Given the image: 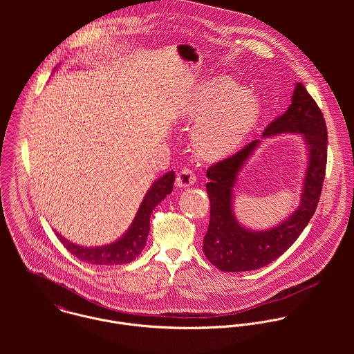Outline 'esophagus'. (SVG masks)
<instances>
[{
  "instance_id": "1",
  "label": "esophagus",
  "mask_w": 354,
  "mask_h": 354,
  "mask_svg": "<svg viewBox=\"0 0 354 354\" xmlns=\"http://www.w3.org/2000/svg\"><path fill=\"white\" fill-rule=\"evenodd\" d=\"M176 183L180 188H187V187H191L196 183V176L192 170L189 169H183L178 174H177V178H176Z\"/></svg>"
}]
</instances>
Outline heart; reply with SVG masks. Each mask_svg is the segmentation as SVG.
Returning a JSON list of instances; mask_svg holds the SVG:
<instances>
[{
    "label": "heart",
    "instance_id": "heart-1",
    "mask_svg": "<svg viewBox=\"0 0 354 354\" xmlns=\"http://www.w3.org/2000/svg\"><path fill=\"white\" fill-rule=\"evenodd\" d=\"M261 104L252 91L230 76L218 75L201 83L187 100L181 115L198 121L192 145L204 159H221L236 151L260 118Z\"/></svg>",
    "mask_w": 354,
    "mask_h": 354
}]
</instances>
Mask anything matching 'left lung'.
<instances>
[{"label": "left lung", "instance_id": "left-lung-1", "mask_svg": "<svg viewBox=\"0 0 354 354\" xmlns=\"http://www.w3.org/2000/svg\"><path fill=\"white\" fill-rule=\"evenodd\" d=\"M283 133L303 136L308 160L300 204L286 219L270 229L245 227L233 209L239 174L261 140H253L207 170L205 188L211 209L208 230L203 239V252L221 271L241 272L270 264L289 250L315 214L326 174L327 128L319 106L301 83H296L288 110L264 129L261 138Z\"/></svg>", "mask_w": 354, "mask_h": 354}]
</instances>
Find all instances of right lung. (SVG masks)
<instances>
[{
	"label": "right lung",
	"mask_w": 354,
	"mask_h": 354,
	"mask_svg": "<svg viewBox=\"0 0 354 354\" xmlns=\"http://www.w3.org/2000/svg\"><path fill=\"white\" fill-rule=\"evenodd\" d=\"M174 178H176L174 171L170 170L166 174H163L160 178L152 183L150 189L145 195L143 202L140 203V207L128 230L118 240L110 244H104L100 247H83L66 240L62 234L54 230L55 236L69 252L88 264H94V266L127 264L135 260L145 250L147 236L150 233V218H151L152 209L169 194H171Z\"/></svg>",
	"instance_id": "1"
}]
</instances>
